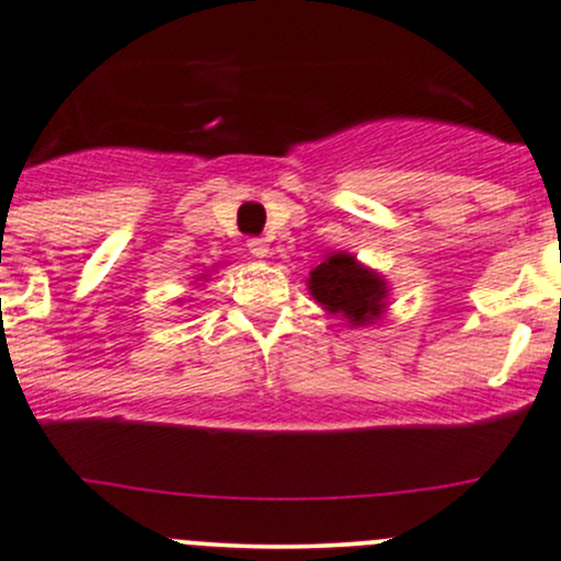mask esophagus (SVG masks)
<instances>
[{"instance_id": "esophagus-1", "label": "esophagus", "mask_w": 561, "mask_h": 561, "mask_svg": "<svg viewBox=\"0 0 561 561\" xmlns=\"http://www.w3.org/2000/svg\"><path fill=\"white\" fill-rule=\"evenodd\" d=\"M247 247H249V252H252V257H268V241L260 239V236L249 239Z\"/></svg>"}]
</instances>
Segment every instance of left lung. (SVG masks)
Wrapping results in <instances>:
<instances>
[{"mask_svg": "<svg viewBox=\"0 0 561 561\" xmlns=\"http://www.w3.org/2000/svg\"><path fill=\"white\" fill-rule=\"evenodd\" d=\"M309 290L331 314H344L353 325H366L382 312L386 282L350 254H331L309 276Z\"/></svg>", "mask_w": 561, "mask_h": 561, "instance_id": "1", "label": "left lung"}]
</instances>
